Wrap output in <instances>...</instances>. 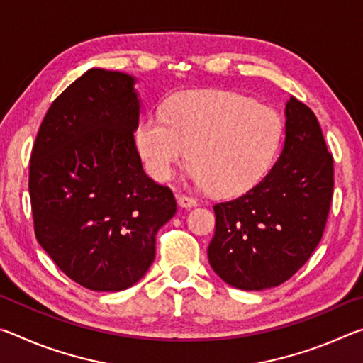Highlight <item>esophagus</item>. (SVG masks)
Instances as JSON below:
<instances>
[{
    "instance_id": "1",
    "label": "esophagus",
    "mask_w": 363,
    "mask_h": 363,
    "mask_svg": "<svg viewBox=\"0 0 363 363\" xmlns=\"http://www.w3.org/2000/svg\"><path fill=\"white\" fill-rule=\"evenodd\" d=\"M177 203H179L181 208H194V206L199 205V201H196L194 196L177 195Z\"/></svg>"
}]
</instances>
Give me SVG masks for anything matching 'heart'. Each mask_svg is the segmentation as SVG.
I'll return each mask as SVG.
<instances>
[{
    "mask_svg": "<svg viewBox=\"0 0 363 363\" xmlns=\"http://www.w3.org/2000/svg\"><path fill=\"white\" fill-rule=\"evenodd\" d=\"M279 115L247 96L229 91H186L149 115L138 130L147 169L167 181L187 162L192 179L216 195L247 192L259 182L277 153Z\"/></svg>",
    "mask_w": 363,
    "mask_h": 363,
    "instance_id": "heart-1",
    "label": "heart"
}]
</instances>
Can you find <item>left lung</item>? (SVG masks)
Masks as SVG:
<instances>
[{
  "mask_svg": "<svg viewBox=\"0 0 363 363\" xmlns=\"http://www.w3.org/2000/svg\"><path fill=\"white\" fill-rule=\"evenodd\" d=\"M285 143L248 192L216 203L208 259L225 284L253 291L284 284L314 253L333 196V157L314 112L290 97Z\"/></svg>",
  "mask_w": 363,
  "mask_h": 363,
  "instance_id": "8db88e82",
  "label": "left lung"
}]
</instances>
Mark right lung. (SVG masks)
Here are the masks:
<instances>
[{
  "instance_id": "add662e5",
  "label": "right lung",
  "mask_w": 363,
  "mask_h": 363,
  "mask_svg": "<svg viewBox=\"0 0 363 363\" xmlns=\"http://www.w3.org/2000/svg\"><path fill=\"white\" fill-rule=\"evenodd\" d=\"M136 78L91 69L51 104L30 158L36 240L84 288L121 291L155 259L176 214L171 189L144 173L134 143Z\"/></svg>"
}]
</instances>
